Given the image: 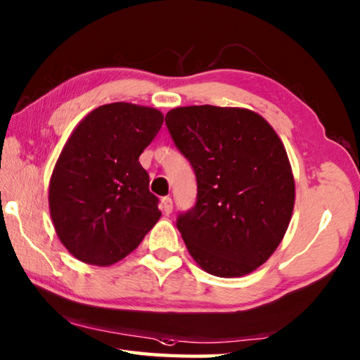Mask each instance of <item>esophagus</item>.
I'll return each mask as SVG.
<instances>
[{"label": "esophagus", "instance_id": "1", "mask_svg": "<svg viewBox=\"0 0 360 360\" xmlns=\"http://www.w3.org/2000/svg\"><path fill=\"white\" fill-rule=\"evenodd\" d=\"M162 210L165 214H169L173 211V200L172 197H163L162 198Z\"/></svg>", "mask_w": 360, "mask_h": 360}]
</instances>
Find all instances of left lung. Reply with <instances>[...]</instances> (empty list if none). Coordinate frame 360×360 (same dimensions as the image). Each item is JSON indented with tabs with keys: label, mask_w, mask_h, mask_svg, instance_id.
<instances>
[{
	"label": "left lung",
	"mask_w": 360,
	"mask_h": 360,
	"mask_svg": "<svg viewBox=\"0 0 360 360\" xmlns=\"http://www.w3.org/2000/svg\"><path fill=\"white\" fill-rule=\"evenodd\" d=\"M165 122L197 178V202L176 221L187 251L210 275L254 271L276 251L294 211L295 182L281 139L243 108H176Z\"/></svg>",
	"instance_id": "left-lung-1"
}]
</instances>
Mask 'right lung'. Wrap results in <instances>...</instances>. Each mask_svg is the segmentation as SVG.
Instances as JSON below:
<instances>
[{
  "instance_id": "right-lung-1",
  "label": "right lung",
  "mask_w": 360,
  "mask_h": 360,
  "mask_svg": "<svg viewBox=\"0 0 360 360\" xmlns=\"http://www.w3.org/2000/svg\"><path fill=\"white\" fill-rule=\"evenodd\" d=\"M163 114L131 103L94 109L79 122L49 184V208L63 246L84 264L108 266L135 251L162 212L139 155Z\"/></svg>"
}]
</instances>
